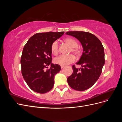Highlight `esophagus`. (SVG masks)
Instances as JSON below:
<instances>
[{
	"label": "esophagus",
	"mask_w": 122,
	"mask_h": 122,
	"mask_svg": "<svg viewBox=\"0 0 122 122\" xmlns=\"http://www.w3.org/2000/svg\"><path fill=\"white\" fill-rule=\"evenodd\" d=\"M64 67H65V66H62V65H61V69L63 68Z\"/></svg>",
	"instance_id": "34e87169"
}]
</instances>
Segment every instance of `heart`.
<instances>
[{"instance_id": "heart-1", "label": "heart", "mask_w": 122, "mask_h": 122, "mask_svg": "<svg viewBox=\"0 0 122 122\" xmlns=\"http://www.w3.org/2000/svg\"><path fill=\"white\" fill-rule=\"evenodd\" d=\"M65 42L68 44L72 47L71 51L75 54H78L79 51L77 47L78 44L77 41L73 38H67L65 39ZM51 51L52 53L56 55L58 53V42L55 41L53 42L51 46ZM76 60V58L74 55L72 54L70 55H61L60 56L55 58L54 60V62L55 64L59 65L65 66L74 62Z\"/></svg>"}]
</instances>
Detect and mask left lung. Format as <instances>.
<instances>
[{"label":"left lung","mask_w":122,"mask_h":122,"mask_svg":"<svg viewBox=\"0 0 122 122\" xmlns=\"http://www.w3.org/2000/svg\"><path fill=\"white\" fill-rule=\"evenodd\" d=\"M66 34L76 38L83 47L82 54L76 63L81 68L73 66V72L68 77V83L74 90L86 91L93 86L101 75L105 64L104 48L97 36L90 32L75 31Z\"/></svg>","instance_id":"obj_1"}]
</instances>
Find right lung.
Returning a JSON list of instances; mask_svg holds the SVG:
<instances>
[{"label":"right lung","mask_w":122,"mask_h":122,"mask_svg":"<svg viewBox=\"0 0 122 122\" xmlns=\"http://www.w3.org/2000/svg\"><path fill=\"white\" fill-rule=\"evenodd\" d=\"M64 34V31L37 33L24 46L21 58L22 74L33 91L44 94L53 87L54 76L61 68L51 62V46ZM48 65L51 68L46 70Z\"/></svg>","instance_id":"add662e5"}]
</instances>
